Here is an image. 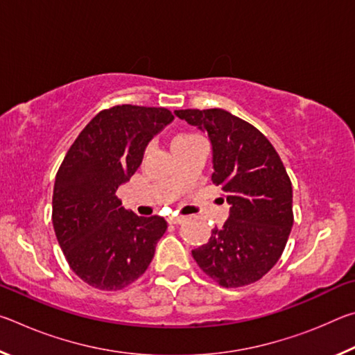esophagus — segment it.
Listing matches in <instances>:
<instances>
[{
  "label": "esophagus",
  "instance_id": "34e87169",
  "mask_svg": "<svg viewBox=\"0 0 355 355\" xmlns=\"http://www.w3.org/2000/svg\"><path fill=\"white\" fill-rule=\"evenodd\" d=\"M184 216H171V218L169 219H167V220H169V224H173V225H178V224H183V222H184Z\"/></svg>",
  "mask_w": 355,
  "mask_h": 355
}]
</instances>
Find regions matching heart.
Listing matches in <instances>:
<instances>
[{"mask_svg": "<svg viewBox=\"0 0 355 355\" xmlns=\"http://www.w3.org/2000/svg\"><path fill=\"white\" fill-rule=\"evenodd\" d=\"M189 137H192V136H189V135H178V136L173 137V139H172V144L180 142V141H184V139H189Z\"/></svg>", "mask_w": 355, "mask_h": 355, "instance_id": "1", "label": "heart"}]
</instances>
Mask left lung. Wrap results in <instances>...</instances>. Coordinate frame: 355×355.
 <instances>
[{
	"label": "left lung",
	"instance_id": "obj_1",
	"mask_svg": "<svg viewBox=\"0 0 355 355\" xmlns=\"http://www.w3.org/2000/svg\"><path fill=\"white\" fill-rule=\"evenodd\" d=\"M178 119L208 135L213 183L230 205L222 227L192 250L200 269L219 285L260 280L275 263L293 227V188L279 153L260 131L225 110H180Z\"/></svg>",
	"mask_w": 355,
	"mask_h": 355
}]
</instances>
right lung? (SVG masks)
<instances>
[{"label":"right lung","instance_id":"right-lung-1","mask_svg":"<svg viewBox=\"0 0 355 355\" xmlns=\"http://www.w3.org/2000/svg\"><path fill=\"white\" fill-rule=\"evenodd\" d=\"M173 120L166 107L120 105L86 125L59 167L53 227L78 277L122 290L146 272L167 222L139 218L116 192L141 166L148 142Z\"/></svg>","mask_w":355,"mask_h":355}]
</instances>
